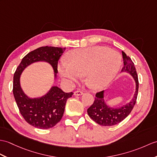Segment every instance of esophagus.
I'll use <instances>...</instances> for the list:
<instances>
[{"label":"esophagus","instance_id":"1","mask_svg":"<svg viewBox=\"0 0 157 157\" xmlns=\"http://www.w3.org/2000/svg\"><path fill=\"white\" fill-rule=\"evenodd\" d=\"M83 94V92H82V91H79V90H78V91H75V92H74V96H81Z\"/></svg>","mask_w":157,"mask_h":157}]
</instances>
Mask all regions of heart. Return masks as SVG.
<instances>
[{"label": "heart", "instance_id": "1", "mask_svg": "<svg viewBox=\"0 0 157 157\" xmlns=\"http://www.w3.org/2000/svg\"><path fill=\"white\" fill-rule=\"evenodd\" d=\"M67 61L57 65L59 74L65 81L77 82L86 75V82L90 88L101 90L112 82L120 70L119 54L108 47L94 46L76 49L68 52Z\"/></svg>", "mask_w": 157, "mask_h": 157}]
</instances>
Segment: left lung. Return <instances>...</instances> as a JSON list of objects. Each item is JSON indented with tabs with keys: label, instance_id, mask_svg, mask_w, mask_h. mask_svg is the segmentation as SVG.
I'll list each match as a JSON object with an SVG mask.
<instances>
[{
	"label": "left lung",
	"instance_id": "left-lung-1",
	"mask_svg": "<svg viewBox=\"0 0 157 157\" xmlns=\"http://www.w3.org/2000/svg\"><path fill=\"white\" fill-rule=\"evenodd\" d=\"M124 61V67L122 72L128 74L135 82V92L133 98L128 103L118 108L108 105L104 100L105 91H101L96 94L93 104L87 109V114L94 121L98 124L105 126L116 125L122 122L128 116L136 104L138 90V80L136 68L134 63L126 54L122 52Z\"/></svg>",
	"mask_w": 157,
	"mask_h": 157
}]
</instances>
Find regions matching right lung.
Returning <instances> with one entry per match:
<instances>
[{"mask_svg":"<svg viewBox=\"0 0 157 157\" xmlns=\"http://www.w3.org/2000/svg\"><path fill=\"white\" fill-rule=\"evenodd\" d=\"M65 47H41L29 53L22 59L13 78V95L21 115L27 123L35 128L49 129L56 126L63 115L65 104L74 93H65L57 86H52L45 95L30 98L21 86V75L29 65L37 62H47L57 79V63Z\"/></svg>","mask_w":157,"mask_h":157,"instance_id":"1","label":"right lung"}]
</instances>
